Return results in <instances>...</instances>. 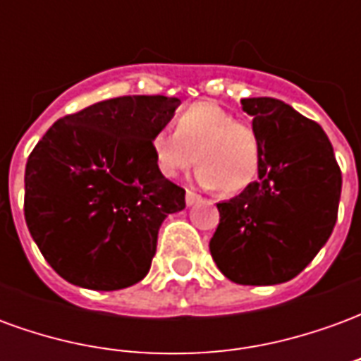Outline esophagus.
Segmentation results:
<instances>
[{
	"instance_id": "esophagus-1",
	"label": "esophagus",
	"mask_w": 361,
	"mask_h": 361,
	"mask_svg": "<svg viewBox=\"0 0 361 361\" xmlns=\"http://www.w3.org/2000/svg\"><path fill=\"white\" fill-rule=\"evenodd\" d=\"M199 201H201V197L197 195L195 191H185V204H188V207H193V204L195 203H199Z\"/></svg>"
}]
</instances>
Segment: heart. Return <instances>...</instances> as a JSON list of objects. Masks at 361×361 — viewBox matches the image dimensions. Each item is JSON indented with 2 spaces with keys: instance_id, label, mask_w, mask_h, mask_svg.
I'll list each match as a JSON object with an SVG mask.
<instances>
[{
  "instance_id": "obj_1",
  "label": "heart",
  "mask_w": 361,
  "mask_h": 361,
  "mask_svg": "<svg viewBox=\"0 0 361 361\" xmlns=\"http://www.w3.org/2000/svg\"><path fill=\"white\" fill-rule=\"evenodd\" d=\"M150 149L160 176L173 180L199 162L197 181L228 193L247 188L261 162L255 129L214 102L191 104L178 116V131H154Z\"/></svg>"
}]
</instances>
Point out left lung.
Wrapping results in <instances>:
<instances>
[{"mask_svg": "<svg viewBox=\"0 0 361 361\" xmlns=\"http://www.w3.org/2000/svg\"><path fill=\"white\" fill-rule=\"evenodd\" d=\"M242 110L259 137V180L216 203L209 247L228 280L272 286L298 276L331 238L342 176L325 131L292 106L259 96Z\"/></svg>", "mask_w": 361, "mask_h": 361, "instance_id": "1", "label": "left lung"}]
</instances>
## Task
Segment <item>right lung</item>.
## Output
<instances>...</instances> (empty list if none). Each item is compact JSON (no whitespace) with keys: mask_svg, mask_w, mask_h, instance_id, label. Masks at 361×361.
<instances>
[{"mask_svg":"<svg viewBox=\"0 0 361 361\" xmlns=\"http://www.w3.org/2000/svg\"><path fill=\"white\" fill-rule=\"evenodd\" d=\"M180 106L119 96L58 119L30 152L25 220L61 279L121 290L147 276L158 230L185 209V189L160 176L150 139Z\"/></svg>","mask_w":361,"mask_h":361,"instance_id":"obj_1","label":"right lung"}]
</instances>
